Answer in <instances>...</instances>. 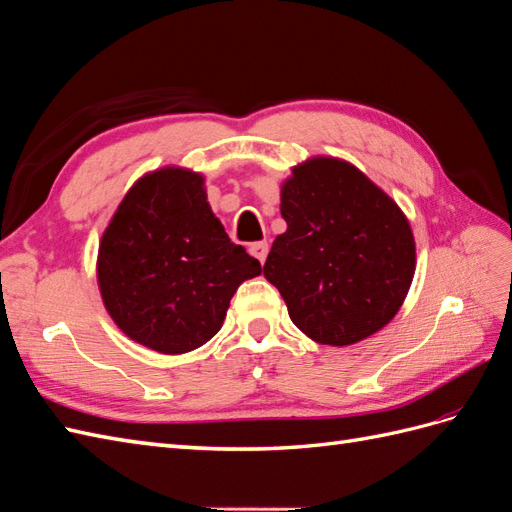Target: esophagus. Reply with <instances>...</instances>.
<instances>
[{
  "label": "esophagus",
  "instance_id": "obj_1",
  "mask_svg": "<svg viewBox=\"0 0 512 512\" xmlns=\"http://www.w3.org/2000/svg\"><path fill=\"white\" fill-rule=\"evenodd\" d=\"M249 254H252L254 258H258L260 263H265V258L269 254V245L267 241H258V243H252L249 245Z\"/></svg>",
  "mask_w": 512,
  "mask_h": 512
}]
</instances>
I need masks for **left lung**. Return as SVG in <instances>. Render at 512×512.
Returning a JSON list of instances; mask_svg holds the SVG:
<instances>
[{"mask_svg": "<svg viewBox=\"0 0 512 512\" xmlns=\"http://www.w3.org/2000/svg\"><path fill=\"white\" fill-rule=\"evenodd\" d=\"M280 199L286 232L263 271L295 326L336 347L384 328L415 276V239L400 206L336 158L295 167Z\"/></svg>", "mask_w": 512, "mask_h": 512, "instance_id": "obj_1", "label": "left lung"}]
</instances>
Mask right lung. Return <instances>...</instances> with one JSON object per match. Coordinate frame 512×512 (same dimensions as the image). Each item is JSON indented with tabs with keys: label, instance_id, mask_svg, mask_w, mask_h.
Wrapping results in <instances>:
<instances>
[{
	"label": "right lung",
	"instance_id": "right-lung-1",
	"mask_svg": "<svg viewBox=\"0 0 512 512\" xmlns=\"http://www.w3.org/2000/svg\"><path fill=\"white\" fill-rule=\"evenodd\" d=\"M260 263L230 241L199 173L167 167L136 182L99 243L97 282L112 321L160 354L213 339Z\"/></svg>",
	"mask_w": 512,
	"mask_h": 512
}]
</instances>
